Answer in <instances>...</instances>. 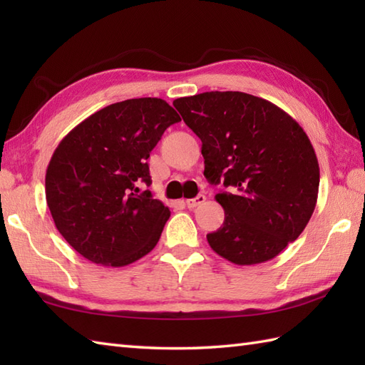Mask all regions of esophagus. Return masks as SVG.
<instances>
[{
	"mask_svg": "<svg viewBox=\"0 0 365 365\" xmlns=\"http://www.w3.org/2000/svg\"><path fill=\"white\" fill-rule=\"evenodd\" d=\"M205 195H199V196H196L195 199H188L187 200V207L188 208H196V207H199V205H202L204 202H205Z\"/></svg>",
	"mask_w": 365,
	"mask_h": 365,
	"instance_id": "34e87169",
	"label": "esophagus"
}]
</instances>
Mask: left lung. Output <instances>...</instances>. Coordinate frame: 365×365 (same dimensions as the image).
Returning <instances> with one entry per match:
<instances>
[{
    "mask_svg": "<svg viewBox=\"0 0 365 365\" xmlns=\"http://www.w3.org/2000/svg\"><path fill=\"white\" fill-rule=\"evenodd\" d=\"M174 106L202 141L207 180L229 188L215 196L224 222L208 245L235 265L274 259L304 230L319 196L306 131L274 103L238 91L182 97Z\"/></svg>",
    "mask_w": 365,
    "mask_h": 365,
    "instance_id": "left-lung-1",
    "label": "left lung"
}]
</instances>
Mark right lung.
I'll return each mask as SVG.
<instances>
[{"label": "right lung", "mask_w": 365, "mask_h": 365, "mask_svg": "<svg viewBox=\"0 0 365 365\" xmlns=\"http://www.w3.org/2000/svg\"><path fill=\"white\" fill-rule=\"evenodd\" d=\"M180 120L161 98H130L78 123L46 168L45 197L59 234L92 263L125 267L149 254L169 220L150 185L147 158Z\"/></svg>", "instance_id": "obj_1"}]
</instances>
